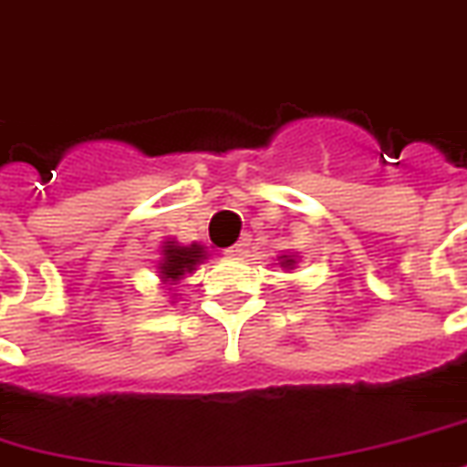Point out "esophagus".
Masks as SVG:
<instances>
[{
	"instance_id": "esophagus-1",
	"label": "esophagus",
	"mask_w": 467,
	"mask_h": 467,
	"mask_svg": "<svg viewBox=\"0 0 467 467\" xmlns=\"http://www.w3.org/2000/svg\"><path fill=\"white\" fill-rule=\"evenodd\" d=\"M246 246H249V237H242V240L237 242V244L227 246L225 254H227V256H244Z\"/></svg>"
}]
</instances>
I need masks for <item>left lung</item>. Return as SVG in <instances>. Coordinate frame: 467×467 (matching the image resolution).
I'll return each instance as SVG.
<instances>
[{
	"label": "left lung",
	"mask_w": 467,
	"mask_h": 467,
	"mask_svg": "<svg viewBox=\"0 0 467 467\" xmlns=\"http://www.w3.org/2000/svg\"><path fill=\"white\" fill-rule=\"evenodd\" d=\"M282 265H285V268H292V265H294V261H292V258H287V256H285V264H282Z\"/></svg>",
	"instance_id": "1"
}]
</instances>
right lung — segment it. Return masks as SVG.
<instances>
[{"mask_svg":"<svg viewBox=\"0 0 467 467\" xmlns=\"http://www.w3.org/2000/svg\"><path fill=\"white\" fill-rule=\"evenodd\" d=\"M203 246H178L175 242L163 244V261L159 264L161 277L166 282H178L194 270V265L202 264Z\"/></svg>","mask_w":467,"mask_h":467,"instance_id":"1","label":"right lung"}]
</instances>
